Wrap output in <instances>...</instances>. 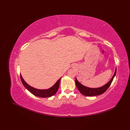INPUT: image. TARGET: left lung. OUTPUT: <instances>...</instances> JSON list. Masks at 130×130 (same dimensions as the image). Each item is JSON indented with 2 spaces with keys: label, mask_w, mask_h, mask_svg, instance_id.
<instances>
[{
  "label": "left lung",
  "mask_w": 130,
  "mask_h": 130,
  "mask_svg": "<svg viewBox=\"0 0 130 130\" xmlns=\"http://www.w3.org/2000/svg\"><path fill=\"white\" fill-rule=\"evenodd\" d=\"M116 72H117V69L116 70L115 73L114 74L113 76L112 77L111 80H110L107 84H106L105 85H104L101 87L97 88H90L85 87V86L81 84L80 82L77 80L76 78L75 79V84L77 89L79 90L80 92L84 95L92 96H96L98 95H100V94H102L104 93H105L109 88V87L110 86V85H111L112 82L113 80L114 77H115L116 75Z\"/></svg>",
  "instance_id": "left-lung-1"
}]
</instances>
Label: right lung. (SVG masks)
Segmentation results:
<instances>
[{"label":"right lung","mask_w":130,"mask_h":130,"mask_svg":"<svg viewBox=\"0 0 130 130\" xmlns=\"http://www.w3.org/2000/svg\"><path fill=\"white\" fill-rule=\"evenodd\" d=\"M21 80L23 85H24V87L30 92L34 95H36L37 96L41 97V98H46V97H50L54 94H55L57 91V90L59 87V85H60V82L61 78L59 79L55 84L52 87L49 88L48 89H38L36 88H35L31 86H29L28 84H27L25 81L23 79L22 75H21Z\"/></svg>","instance_id":"obj_1"}]
</instances>
